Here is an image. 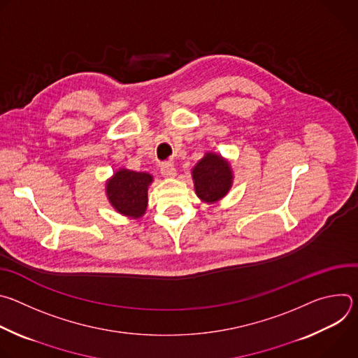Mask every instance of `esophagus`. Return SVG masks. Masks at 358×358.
<instances>
[{"label":"esophagus","mask_w":358,"mask_h":358,"mask_svg":"<svg viewBox=\"0 0 358 358\" xmlns=\"http://www.w3.org/2000/svg\"><path fill=\"white\" fill-rule=\"evenodd\" d=\"M162 174L166 178H173V177H176L177 171L171 163H164V164H162Z\"/></svg>","instance_id":"1"}]
</instances>
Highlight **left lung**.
<instances>
[{"mask_svg":"<svg viewBox=\"0 0 358 358\" xmlns=\"http://www.w3.org/2000/svg\"><path fill=\"white\" fill-rule=\"evenodd\" d=\"M191 176L196 196L207 203L221 201L229 192L234 182L229 160L214 151H207L203 155L192 167Z\"/></svg>","mask_w":358,"mask_h":358,"instance_id":"left-lung-1","label":"left lung"}]
</instances>
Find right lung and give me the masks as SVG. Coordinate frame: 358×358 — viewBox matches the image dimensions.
<instances>
[{"label":"right lung","instance_id":"right-lung-1","mask_svg":"<svg viewBox=\"0 0 358 358\" xmlns=\"http://www.w3.org/2000/svg\"><path fill=\"white\" fill-rule=\"evenodd\" d=\"M155 181L151 174L119 169L106 181L105 191L116 213L138 220L145 214L148 203V187Z\"/></svg>","mask_w":358,"mask_h":358}]
</instances>
